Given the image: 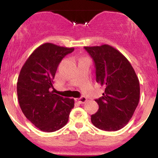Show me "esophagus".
I'll return each instance as SVG.
<instances>
[{
	"instance_id": "esophagus-1",
	"label": "esophagus",
	"mask_w": 158,
	"mask_h": 158,
	"mask_svg": "<svg viewBox=\"0 0 158 158\" xmlns=\"http://www.w3.org/2000/svg\"><path fill=\"white\" fill-rule=\"evenodd\" d=\"M77 101L79 103V104H84V103L87 101V98L85 97H81V98L77 99Z\"/></svg>"
}]
</instances>
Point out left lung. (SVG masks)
Masks as SVG:
<instances>
[{
    "label": "left lung",
    "mask_w": 158,
    "mask_h": 158,
    "mask_svg": "<svg viewBox=\"0 0 158 158\" xmlns=\"http://www.w3.org/2000/svg\"><path fill=\"white\" fill-rule=\"evenodd\" d=\"M84 48L95 63L96 81L106 88L102 97L95 100L99 110L91 115V123L104 131H118L129 122L139 103L138 78L131 63L113 47Z\"/></svg>",
    "instance_id": "obj_1"
}]
</instances>
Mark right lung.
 Returning <instances> with one entry per match:
<instances>
[{
    "label": "right lung",
    "instance_id": "right-lung-1",
    "mask_svg": "<svg viewBox=\"0 0 158 158\" xmlns=\"http://www.w3.org/2000/svg\"><path fill=\"white\" fill-rule=\"evenodd\" d=\"M74 50L52 43L40 45L25 61L17 82L23 114L36 128L53 132L64 127L74 107V99L54 94L53 79L63 58Z\"/></svg>",
    "mask_w": 158,
    "mask_h": 158
}]
</instances>
